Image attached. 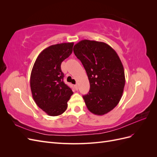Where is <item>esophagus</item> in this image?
<instances>
[{"mask_svg":"<svg viewBox=\"0 0 157 157\" xmlns=\"http://www.w3.org/2000/svg\"><path fill=\"white\" fill-rule=\"evenodd\" d=\"M75 88H76V90H78V85H77V84H75Z\"/></svg>","mask_w":157,"mask_h":157,"instance_id":"obj_1","label":"esophagus"}]
</instances>
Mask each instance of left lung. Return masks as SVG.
I'll list each match as a JSON object with an SVG mask.
<instances>
[{"mask_svg":"<svg viewBox=\"0 0 157 157\" xmlns=\"http://www.w3.org/2000/svg\"><path fill=\"white\" fill-rule=\"evenodd\" d=\"M90 82L88 94L83 96L88 110L103 115L119 103L125 85L124 70L117 52L103 42L82 40L74 46Z\"/></svg>","mask_w":157,"mask_h":157,"instance_id":"left-lung-1","label":"left lung"}]
</instances>
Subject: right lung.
I'll use <instances>...</instances> for the list:
<instances>
[{"mask_svg": "<svg viewBox=\"0 0 157 157\" xmlns=\"http://www.w3.org/2000/svg\"><path fill=\"white\" fill-rule=\"evenodd\" d=\"M73 42L50 46L38 56L30 78L32 96L47 115L58 116L67 108L73 92L63 82L62 61L72 54Z\"/></svg>", "mask_w": 157, "mask_h": 157, "instance_id": "right-lung-1", "label": "right lung"}]
</instances>
